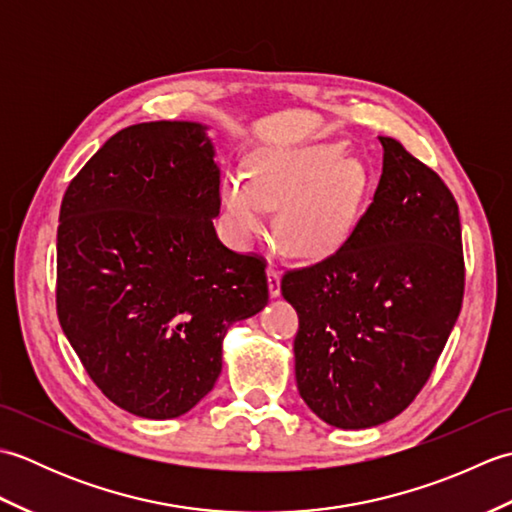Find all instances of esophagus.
Instances as JSON below:
<instances>
[{"label":"esophagus","instance_id":"obj_1","mask_svg":"<svg viewBox=\"0 0 512 512\" xmlns=\"http://www.w3.org/2000/svg\"><path fill=\"white\" fill-rule=\"evenodd\" d=\"M268 292L270 297L281 295V275L275 266H268Z\"/></svg>","mask_w":512,"mask_h":512}]
</instances>
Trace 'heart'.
<instances>
[{
	"label": "heart",
	"instance_id": "heart-1",
	"mask_svg": "<svg viewBox=\"0 0 512 512\" xmlns=\"http://www.w3.org/2000/svg\"><path fill=\"white\" fill-rule=\"evenodd\" d=\"M365 171L343 160V147H266L248 160V173L222 184L231 233L242 246L266 235L268 209L279 206L277 233L299 257H325L350 237L365 195Z\"/></svg>",
	"mask_w": 512,
	"mask_h": 512
}]
</instances>
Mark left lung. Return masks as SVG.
I'll use <instances>...</instances> for the list:
<instances>
[{
	"label": "left lung",
	"instance_id": "1",
	"mask_svg": "<svg viewBox=\"0 0 512 512\" xmlns=\"http://www.w3.org/2000/svg\"><path fill=\"white\" fill-rule=\"evenodd\" d=\"M378 140L383 176L350 237L281 279V295L299 314V394L339 429L376 427L411 405L464 297L458 202L398 140Z\"/></svg>",
	"mask_w": 512,
	"mask_h": 512
}]
</instances>
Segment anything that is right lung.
I'll return each mask as SVG.
<instances>
[{"label": "right lung", "instance_id": "add662e5", "mask_svg": "<svg viewBox=\"0 0 512 512\" xmlns=\"http://www.w3.org/2000/svg\"><path fill=\"white\" fill-rule=\"evenodd\" d=\"M206 127L114 134L63 195L57 314L94 385L140 418H178L222 372L231 323L268 303L266 259L213 228L220 167Z\"/></svg>", "mask_w": 512, "mask_h": 512}]
</instances>
